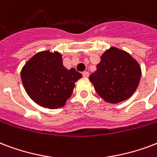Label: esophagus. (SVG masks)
Returning <instances> with one entry per match:
<instances>
[{"label":"esophagus","instance_id":"obj_1","mask_svg":"<svg viewBox=\"0 0 157 157\" xmlns=\"http://www.w3.org/2000/svg\"><path fill=\"white\" fill-rule=\"evenodd\" d=\"M82 76H83L84 77L87 78V77L89 76V72H88V71H83V72H82Z\"/></svg>","mask_w":157,"mask_h":157}]
</instances>
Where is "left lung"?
Segmentation results:
<instances>
[{
	"mask_svg": "<svg viewBox=\"0 0 157 157\" xmlns=\"http://www.w3.org/2000/svg\"><path fill=\"white\" fill-rule=\"evenodd\" d=\"M96 71L90 76L95 91L106 102L117 104L128 99L137 90L141 67L125 51L110 48L100 57Z\"/></svg>",
	"mask_w": 157,
	"mask_h": 157,
	"instance_id": "left-lung-1",
	"label": "left lung"
}]
</instances>
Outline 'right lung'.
<instances>
[{"instance_id": "right-lung-1", "label": "right lung", "mask_w": 157, "mask_h": 157, "mask_svg": "<svg viewBox=\"0 0 157 157\" xmlns=\"http://www.w3.org/2000/svg\"><path fill=\"white\" fill-rule=\"evenodd\" d=\"M82 77L75 68L63 66L59 52L44 51L31 57L21 70L23 86L29 96L48 109L64 106L71 97L75 82Z\"/></svg>"}]
</instances>
